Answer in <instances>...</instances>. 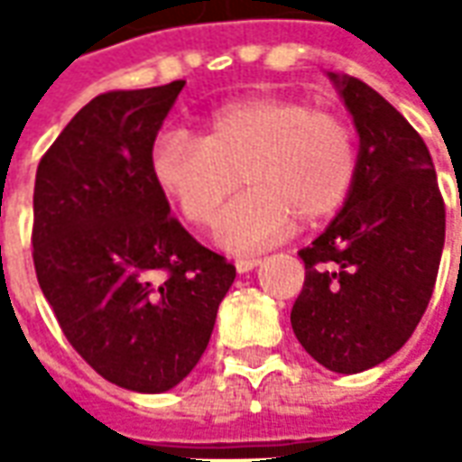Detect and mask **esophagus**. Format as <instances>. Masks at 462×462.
<instances>
[{
    "label": "esophagus",
    "instance_id": "1",
    "mask_svg": "<svg viewBox=\"0 0 462 462\" xmlns=\"http://www.w3.org/2000/svg\"><path fill=\"white\" fill-rule=\"evenodd\" d=\"M257 264H260L257 257H237V260H235V270L240 272V274H245V272L254 270Z\"/></svg>",
    "mask_w": 462,
    "mask_h": 462
}]
</instances>
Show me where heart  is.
Returning <instances> with one entry per match:
<instances>
[{"instance_id": "b5f03b06", "label": "heart", "mask_w": 462, "mask_h": 462, "mask_svg": "<svg viewBox=\"0 0 462 462\" xmlns=\"http://www.w3.org/2000/svg\"><path fill=\"white\" fill-rule=\"evenodd\" d=\"M358 143L341 116L291 96H250L215 108L200 135L168 131L151 151L165 200L195 227H212L242 180L250 192L227 208L217 242L254 252L301 225L327 220L356 182Z\"/></svg>"}]
</instances>
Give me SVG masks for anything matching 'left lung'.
<instances>
[{
    "label": "left lung",
    "mask_w": 462,
    "mask_h": 462,
    "mask_svg": "<svg viewBox=\"0 0 462 462\" xmlns=\"http://www.w3.org/2000/svg\"><path fill=\"white\" fill-rule=\"evenodd\" d=\"M358 133V172L339 215L310 247L291 329L337 374L374 368L426 311L446 242V205L426 143L386 98L329 74Z\"/></svg>",
    "instance_id": "1"
}]
</instances>
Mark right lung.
<instances>
[{
	"instance_id": "right-lung-1",
	"label": "right lung",
	"mask_w": 462,
	"mask_h": 462,
	"mask_svg": "<svg viewBox=\"0 0 462 462\" xmlns=\"http://www.w3.org/2000/svg\"><path fill=\"white\" fill-rule=\"evenodd\" d=\"M182 86L96 96L36 168L39 287L86 364L138 393L190 374L235 282L152 182V143Z\"/></svg>"
}]
</instances>
